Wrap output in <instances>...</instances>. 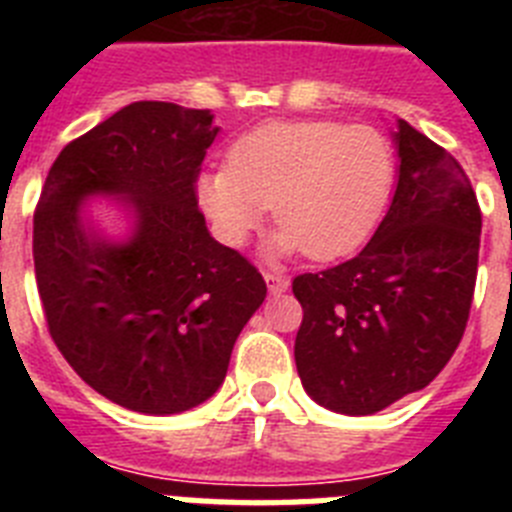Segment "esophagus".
<instances>
[{"instance_id": "34e87169", "label": "esophagus", "mask_w": 512, "mask_h": 512, "mask_svg": "<svg viewBox=\"0 0 512 512\" xmlns=\"http://www.w3.org/2000/svg\"><path fill=\"white\" fill-rule=\"evenodd\" d=\"M264 279L271 295H282V292H287L289 279L284 277V274H277V271H264Z\"/></svg>"}]
</instances>
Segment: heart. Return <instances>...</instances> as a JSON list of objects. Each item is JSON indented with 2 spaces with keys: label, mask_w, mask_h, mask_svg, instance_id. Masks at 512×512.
<instances>
[{
  "label": "heart",
  "mask_w": 512,
  "mask_h": 512,
  "mask_svg": "<svg viewBox=\"0 0 512 512\" xmlns=\"http://www.w3.org/2000/svg\"><path fill=\"white\" fill-rule=\"evenodd\" d=\"M395 184V148L369 125L266 122L230 146L225 169L202 176V207L230 243L271 205V248L315 261L343 256L372 233Z\"/></svg>",
  "instance_id": "1"
}]
</instances>
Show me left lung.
Returning <instances> with one entry per match:
<instances>
[{
	"label": "left lung",
	"mask_w": 512,
	"mask_h": 512,
	"mask_svg": "<svg viewBox=\"0 0 512 512\" xmlns=\"http://www.w3.org/2000/svg\"><path fill=\"white\" fill-rule=\"evenodd\" d=\"M392 205L359 256L300 274L295 361L323 408L372 415L438 377L469 320L479 212L469 176L446 148L397 120Z\"/></svg>",
	"instance_id": "8db88e82"
}]
</instances>
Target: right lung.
<instances>
[{
	"label": "right lung",
	"instance_id": "1",
	"mask_svg": "<svg viewBox=\"0 0 512 512\" xmlns=\"http://www.w3.org/2000/svg\"><path fill=\"white\" fill-rule=\"evenodd\" d=\"M210 110L133 102L58 153L33 217L35 282L53 343L122 408L174 415L215 395L266 297L259 269L207 233L197 179ZM89 193L136 212L128 244L78 215Z\"/></svg>",
	"mask_w": 512,
	"mask_h": 512
}]
</instances>
